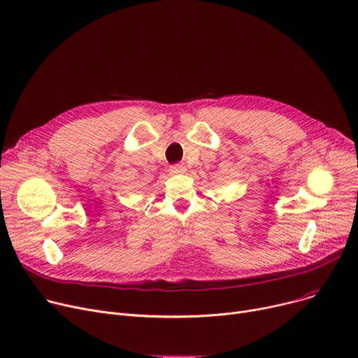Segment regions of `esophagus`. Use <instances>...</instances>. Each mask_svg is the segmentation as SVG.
I'll list each match as a JSON object with an SVG mask.
<instances>
[{
	"label": "esophagus",
	"instance_id": "obj_1",
	"mask_svg": "<svg viewBox=\"0 0 358 358\" xmlns=\"http://www.w3.org/2000/svg\"><path fill=\"white\" fill-rule=\"evenodd\" d=\"M171 173L173 174H182V173H185V166L180 165V164H176V165L171 166Z\"/></svg>",
	"mask_w": 358,
	"mask_h": 358
}]
</instances>
